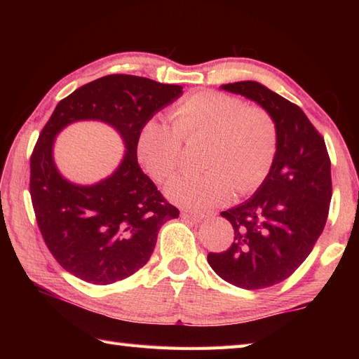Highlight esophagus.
I'll return each mask as SVG.
<instances>
[{
  "label": "esophagus",
  "instance_id": "obj_1",
  "mask_svg": "<svg viewBox=\"0 0 359 359\" xmlns=\"http://www.w3.org/2000/svg\"><path fill=\"white\" fill-rule=\"evenodd\" d=\"M210 215L208 212H197V211H182V217L185 219H194V220H203L207 219Z\"/></svg>",
  "mask_w": 359,
  "mask_h": 359
}]
</instances>
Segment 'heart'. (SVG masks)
Instances as JSON below:
<instances>
[{
	"mask_svg": "<svg viewBox=\"0 0 359 359\" xmlns=\"http://www.w3.org/2000/svg\"><path fill=\"white\" fill-rule=\"evenodd\" d=\"M207 140L202 174H182L165 188L171 202L208 210L230 201L233 191L255 193L276 158L279 131L262 106H245L241 98L203 90L185 98L172 112V128L148 120L137 135V157L152 179L166 180L182 160V142Z\"/></svg>",
	"mask_w": 359,
	"mask_h": 359,
	"instance_id": "obj_1",
	"label": "heart"
}]
</instances>
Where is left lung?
Listing matches in <instances>:
<instances>
[{
  "mask_svg": "<svg viewBox=\"0 0 359 359\" xmlns=\"http://www.w3.org/2000/svg\"><path fill=\"white\" fill-rule=\"evenodd\" d=\"M222 89L269 111L279 144L253 197L220 212L233 225L234 239L226 251L210 253L208 264L236 287L266 288L294 273L324 230L332 199L330 157L323 135L297 104L257 81L228 83Z\"/></svg>",
  "mask_w": 359,
  "mask_h": 359,
  "instance_id": "1",
  "label": "left lung"
}]
</instances>
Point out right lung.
I'll return each instance as SVG.
<instances>
[{"label":"right lung","instance_id":"add662e5","mask_svg":"<svg viewBox=\"0 0 359 359\" xmlns=\"http://www.w3.org/2000/svg\"><path fill=\"white\" fill-rule=\"evenodd\" d=\"M182 86L112 74L75 89L52 112L30 156V197L43 239L57 262L81 280L108 285L149 261L157 234L179 210L137 162L143 123L182 95ZM98 119L122 135L127 151L109 178L77 186L56 170L53 140L63 127Z\"/></svg>","mask_w":359,"mask_h":359}]
</instances>
